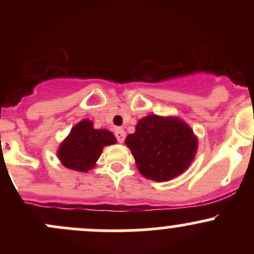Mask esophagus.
<instances>
[{
	"instance_id": "1",
	"label": "esophagus",
	"mask_w": 254,
	"mask_h": 254,
	"mask_svg": "<svg viewBox=\"0 0 254 254\" xmlns=\"http://www.w3.org/2000/svg\"><path fill=\"white\" fill-rule=\"evenodd\" d=\"M115 136H117L118 142H120V143L124 142V140H125V131H124V129H120V127H118V129L115 130Z\"/></svg>"
}]
</instances>
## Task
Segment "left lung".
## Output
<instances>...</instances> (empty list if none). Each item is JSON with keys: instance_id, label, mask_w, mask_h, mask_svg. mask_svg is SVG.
<instances>
[{"instance_id": "obj_1", "label": "left lung", "mask_w": 254, "mask_h": 254, "mask_svg": "<svg viewBox=\"0 0 254 254\" xmlns=\"http://www.w3.org/2000/svg\"><path fill=\"white\" fill-rule=\"evenodd\" d=\"M125 145L145 178L167 182L188 170L196 155L198 137L181 118L150 114L137 122Z\"/></svg>"}]
</instances>
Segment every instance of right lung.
I'll use <instances>...</instances> for the list:
<instances>
[{
    "mask_svg": "<svg viewBox=\"0 0 254 254\" xmlns=\"http://www.w3.org/2000/svg\"><path fill=\"white\" fill-rule=\"evenodd\" d=\"M117 143L114 134L107 129H94L93 123L83 119L71 129L60 143L58 158L66 168L88 172L96 166L104 146Z\"/></svg>",
    "mask_w": 254,
    "mask_h": 254,
    "instance_id": "right-lung-1",
    "label": "right lung"
}]
</instances>
